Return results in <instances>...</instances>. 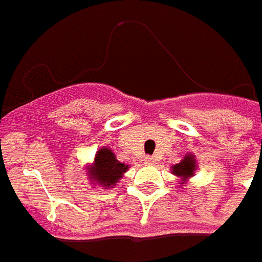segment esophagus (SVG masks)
Wrapping results in <instances>:
<instances>
[{"instance_id":"34e87169","label":"esophagus","mask_w":262,"mask_h":262,"mask_svg":"<svg viewBox=\"0 0 262 262\" xmlns=\"http://www.w3.org/2000/svg\"><path fill=\"white\" fill-rule=\"evenodd\" d=\"M144 162H146V165H154V157H146L144 158Z\"/></svg>"}]
</instances>
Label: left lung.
<instances>
[{
  "mask_svg": "<svg viewBox=\"0 0 262 262\" xmlns=\"http://www.w3.org/2000/svg\"><path fill=\"white\" fill-rule=\"evenodd\" d=\"M196 163L194 161V155L193 154H187L185 158H183V161H181L178 165H174L171 167L172 174L179 177V178L182 179V182H186L187 179L191 178L194 175V171H195Z\"/></svg>",
  "mask_w": 262,
  "mask_h": 262,
  "instance_id": "obj_1",
  "label": "left lung"
}]
</instances>
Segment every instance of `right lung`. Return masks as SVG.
Segmentation results:
<instances>
[{
	"mask_svg": "<svg viewBox=\"0 0 262 262\" xmlns=\"http://www.w3.org/2000/svg\"><path fill=\"white\" fill-rule=\"evenodd\" d=\"M87 168L88 178L92 179L95 185L108 189V187H114L115 183L119 182V179L128 170V165L120 163L112 150L103 147L95 155L94 163Z\"/></svg>",
	"mask_w": 262,
	"mask_h": 262,
	"instance_id": "add662e5",
	"label": "right lung"
}]
</instances>
